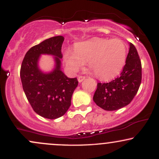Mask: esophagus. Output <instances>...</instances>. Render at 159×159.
Returning a JSON list of instances; mask_svg holds the SVG:
<instances>
[{
	"label": "esophagus",
	"instance_id": "1",
	"mask_svg": "<svg viewBox=\"0 0 159 159\" xmlns=\"http://www.w3.org/2000/svg\"><path fill=\"white\" fill-rule=\"evenodd\" d=\"M84 79H85V76L80 75V76H78V82H80V83H81V81H83Z\"/></svg>",
	"mask_w": 159,
	"mask_h": 159
}]
</instances>
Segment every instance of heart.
<instances>
[{"label":"heart","instance_id":"b5f03b06","mask_svg":"<svg viewBox=\"0 0 159 159\" xmlns=\"http://www.w3.org/2000/svg\"><path fill=\"white\" fill-rule=\"evenodd\" d=\"M126 55L127 47L123 40L93 38L75 44L74 52L67 50L63 59L70 72H78L88 62L96 77L108 80L121 72Z\"/></svg>","mask_w":159,"mask_h":159}]
</instances>
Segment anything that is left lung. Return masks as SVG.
Segmentation results:
<instances>
[{
  "instance_id": "8db88e82",
  "label": "left lung",
  "mask_w": 159,
  "mask_h": 159,
  "mask_svg": "<svg viewBox=\"0 0 159 159\" xmlns=\"http://www.w3.org/2000/svg\"><path fill=\"white\" fill-rule=\"evenodd\" d=\"M142 79V67L138 51L130 43L129 52L120 76L108 83H98L95 103L105 111H116L129 105L138 93Z\"/></svg>"
}]
</instances>
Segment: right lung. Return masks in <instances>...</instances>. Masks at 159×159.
Returning a JSON list of instances; mask_svg holds the SVG:
<instances>
[{"label":"right lung","mask_w":159,"mask_h":159,"mask_svg":"<svg viewBox=\"0 0 159 159\" xmlns=\"http://www.w3.org/2000/svg\"><path fill=\"white\" fill-rule=\"evenodd\" d=\"M63 41V36H54L33 46L25 54L20 70L24 92L33 110L50 120L66 114L78 84L77 78H69L61 70ZM43 53L55 56L56 67L50 74H43L38 68V60Z\"/></svg>","instance_id":"add662e5"}]
</instances>
